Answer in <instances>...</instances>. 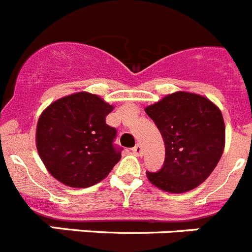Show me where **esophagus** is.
Segmentation results:
<instances>
[{
	"mask_svg": "<svg viewBox=\"0 0 252 252\" xmlns=\"http://www.w3.org/2000/svg\"><path fill=\"white\" fill-rule=\"evenodd\" d=\"M132 151H133V154H135V155H137V157H141V155H142L141 145H139V144H137V145H135L132 148Z\"/></svg>",
	"mask_w": 252,
	"mask_h": 252,
	"instance_id": "34e87169",
	"label": "esophagus"
}]
</instances>
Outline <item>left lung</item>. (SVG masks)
<instances>
[{
  "instance_id": "left-lung-1",
  "label": "left lung",
  "mask_w": 252,
  "mask_h": 252,
  "mask_svg": "<svg viewBox=\"0 0 252 252\" xmlns=\"http://www.w3.org/2000/svg\"><path fill=\"white\" fill-rule=\"evenodd\" d=\"M165 144V161L157 173L146 171L150 183L168 193H186L211 175L224 149L221 110L197 93L165 95L145 108Z\"/></svg>"
}]
</instances>
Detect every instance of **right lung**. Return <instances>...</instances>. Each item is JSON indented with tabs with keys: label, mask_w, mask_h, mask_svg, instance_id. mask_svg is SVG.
Masks as SVG:
<instances>
[{
	"label": "right lung",
	"mask_w": 252,
	"mask_h": 252,
	"mask_svg": "<svg viewBox=\"0 0 252 252\" xmlns=\"http://www.w3.org/2000/svg\"><path fill=\"white\" fill-rule=\"evenodd\" d=\"M113 106L97 94L77 92L49 104L36 125V149L44 165L64 186L99 183L121 159L116 128L106 124Z\"/></svg>",
	"instance_id": "1"
}]
</instances>
